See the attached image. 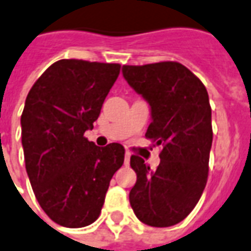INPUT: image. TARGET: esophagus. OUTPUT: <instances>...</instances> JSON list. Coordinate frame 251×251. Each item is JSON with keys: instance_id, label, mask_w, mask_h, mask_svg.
Returning a JSON list of instances; mask_svg holds the SVG:
<instances>
[{"instance_id": "1", "label": "esophagus", "mask_w": 251, "mask_h": 251, "mask_svg": "<svg viewBox=\"0 0 251 251\" xmlns=\"http://www.w3.org/2000/svg\"><path fill=\"white\" fill-rule=\"evenodd\" d=\"M129 163H130V153H127V151H126V154H125V165L127 166Z\"/></svg>"}]
</instances>
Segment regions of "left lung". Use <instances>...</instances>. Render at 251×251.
<instances>
[{
  "label": "left lung",
  "mask_w": 251,
  "mask_h": 251,
  "mask_svg": "<svg viewBox=\"0 0 251 251\" xmlns=\"http://www.w3.org/2000/svg\"><path fill=\"white\" fill-rule=\"evenodd\" d=\"M122 73L151 109L145 137L162 145L155 170L138 155L130 157L137 173L130 205L141 222L173 226L190 214L207 182L213 142L209 94L196 74L174 61L124 65Z\"/></svg>",
  "instance_id": "8db88e82"
}]
</instances>
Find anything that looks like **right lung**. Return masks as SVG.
<instances>
[{
    "instance_id": "obj_1",
    "label": "right lung",
    "mask_w": 251,
    "mask_h": 251,
    "mask_svg": "<svg viewBox=\"0 0 251 251\" xmlns=\"http://www.w3.org/2000/svg\"><path fill=\"white\" fill-rule=\"evenodd\" d=\"M120 64L59 59L31 86L21 116L25 166L50 220L83 227L101 214L125 149L96 146L85 137L120 74Z\"/></svg>"
}]
</instances>
